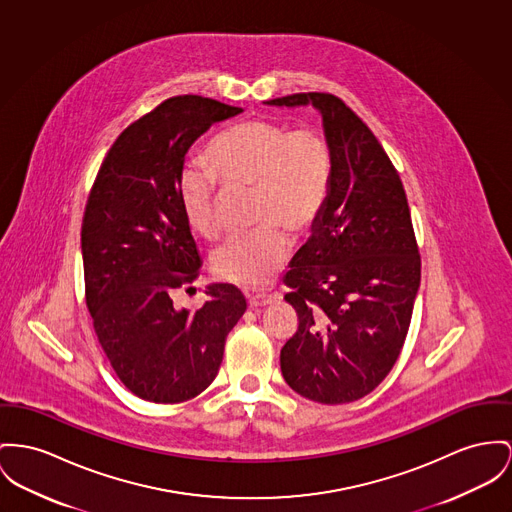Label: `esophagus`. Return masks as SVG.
<instances>
[{"label": "esophagus", "mask_w": 512, "mask_h": 512, "mask_svg": "<svg viewBox=\"0 0 512 512\" xmlns=\"http://www.w3.org/2000/svg\"><path fill=\"white\" fill-rule=\"evenodd\" d=\"M273 299L275 297L272 293H252V295H248V305L252 308L266 307L272 303Z\"/></svg>", "instance_id": "esophagus-1"}]
</instances>
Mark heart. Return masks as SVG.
Here are the masks:
<instances>
[{"instance_id": "heart-1", "label": "heart", "mask_w": 512, "mask_h": 512, "mask_svg": "<svg viewBox=\"0 0 512 512\" xmlns=\"http://www.w3.org/2000/svg\"><path fill=\"white\" fill-rule=\"evenodd\" d=\"M204 167L180 174V204L190 227L204 239L221 237L219 182L229 190L252 188V215L260 227L227 240L213 258L219 277L244 287H264L289 256L281 229L303 235L320 219L332 186L334 157L328 137L303 126L289 130L252 118L221 130L205 147Z\"/></svg>"}]
</instances>
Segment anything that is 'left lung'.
<instances>
[{"instance_id":"obj_1","label":"left lung","mask_w":512,"mask_h":512,"mask_svg":"<svg viewBox=\"0 0 512 512\" xmlns=\"http://www.w3.org/2000/svg\"><path fill=\"white\" fill-rule=\"evenodd\" d=\"M322 112L334 171L312 237L283 275L297 332L281 347L285 382L312 402H355L392 371L408 336L421 256L400 174L371 128L330 93L275 106Z\"/></svg>"}]
</instances>
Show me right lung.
Instances as JSON below:
<instances>
[{
  "label": "right lung",
  "mask_w": 512,
  "mask_h": 512,
  "mask_svg": "<svg viewBox=\"0 0 512 512\" xmlns=\"http://www.w3.org/2000/svg\"><path fill=\"white\" fill-rule=\"evenodd\" d=\"M239 112L200 95L157 104L116 137L87 198L85 301L110 367L145 402L180 404L202 394L246 310L231 283L211 285L194 312L172 307V295L190 287L202 266L180 204L184 155L213 122Z\"/></svg>",
  "instance_id": "add662e5"
}]
</instances>
